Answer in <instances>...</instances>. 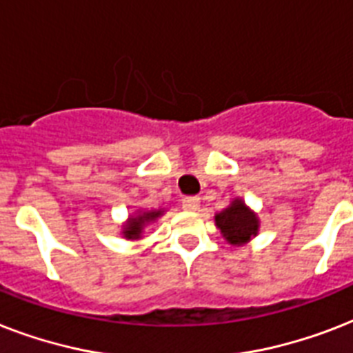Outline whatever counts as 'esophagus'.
<instances>
[{
  "mask_svg": "<svg viewBox=\"0 0 353 353\" xmlns=\"http://www.w3.org/2000/svg\"><path fill=\"white\" fill-rule=\"evenodd\" d=\"M183 209L188 212H196L199 209V199L198 198H187L183 199Z\"/></svg>",
  "mask_w": 353,
  "mask_h": 353,
  "instance_id": "obj_1",
  "label": "esophagus"
}]
</instances>
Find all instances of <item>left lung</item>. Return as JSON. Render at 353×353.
Segmentation results:
<instances>
[{
    "instance_id": "1",
    "label": "left lung",
    "mask_w": 353,
    "mask_h": 353,
    "mask_svg": "<svg viewBox=\"0 0 353 353\" xmlns=\"http://www.w3.org/2000/svg\"><path fill=\"white\" fill-rule=\"evenodd\" d=\"M214 223L227 243L234 247L249 243L260 231L258 214L241 198H234L229 207L216 212Z\"/></svg>"
}]
</instances>
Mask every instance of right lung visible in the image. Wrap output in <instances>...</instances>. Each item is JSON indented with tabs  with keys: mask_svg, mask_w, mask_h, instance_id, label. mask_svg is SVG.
I'll return each mask as SVG.
<instances>
[{
	"mask_svg": "<svg viewBox=\"0 0 353 353\" xmlns=\"http://www.w3.org/2000/svg\"><path fill=\"white\" fill-rule=\"evenodd\" d=\"M165 212V209H137L128 216V220L122 223V238L130 241L141 240L144 234V229L150 223H155Z\"/></svg>",
	"mask_w": 353,
	"mask_h": 353,
	"instance_id": "right-lung-1",
	"label": "right lung"
}]
</instances>
